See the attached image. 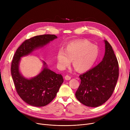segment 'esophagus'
I'll return each instance as SVG.
<instances>
[{
  "instance_id": "esophagus-1",
  "label": "esophagus",
  "mask_w": 130,
  "mask_h": 130,
  "mask_svg": "<svg viewBox=\"0 0 130 130\" xmlns=\"http://www.w3.org/2000/svg\"><path fill=\"white\" fill-rule=\"evenodd\" d=\"M65 79L66 80H70V79H71V77L69 76V75H66L65 76Z\"/></svg>"
}]
</instances>
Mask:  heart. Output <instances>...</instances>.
Wrapping results in <instances>:
<instances>
[{
  "label": "heart",
  "instance_id": "1",
  "mask_svg": "<svg viewBox=\"0 0 130 130\" xmlns=\"http://www.w3.org/2000/svg\"><path fill=\"white\" fill-rule=\"evenodd\" d=\"M99 53L97 46L87 40H78L70 42L65 50H59L57 59L60 68L69 66L73 59V66L79 72L90 70L96 61Z\"/></svg>",
  "mask_w": 130,
  "mask_h": 130
}]
</instances>
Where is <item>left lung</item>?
I'll use <instances>...</instances> for the list:
<instances>
[{
  "label": "left lung",
  "instance_id": "8db88e82",
  "mask_svg": "<svg viewBox=\"0 0 130 130\" xmlns=\"http://www.w3.org/2000/svg\"><path fill=\"white\" fill-rule=\"evenodd\" d=\"M103 60L97 66L79 75L81 82L76 99L84 105L98 107L106 102L114 92L119 75L118 59L107 40Z\"/></svg>",
  "mask_w": 130,
  "mask_h": 130
}]
</instances>
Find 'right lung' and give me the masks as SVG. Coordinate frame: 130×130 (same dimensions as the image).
Returning <instances> with one entry per match:
<instances>
[{"mask_svg": "<svg viewBox=\"0 0 130 130\" xmlns=\"http://www.w3.org/2000/svg\"><path fill=\"white\" fill-rule=\"evenodd\" d=\"M56 38L55 35L45 34L27 39L18 48L13 57L11 73L15 89L21 99L30 105L42 107L48 104L55 98L64 79L61 74L48 69L45 61L44 69L38 75L29 79L24 78L19 71L20 57Z\"/></svg>", "mask_w": 130, "mask_h": 130, "instance_id": "obj_1", "label": "right lung"}]
</instances>
